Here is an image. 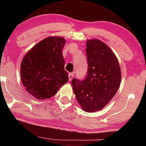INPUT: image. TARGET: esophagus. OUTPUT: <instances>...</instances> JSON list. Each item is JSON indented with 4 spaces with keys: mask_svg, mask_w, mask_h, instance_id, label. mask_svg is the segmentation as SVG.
I'll use <instances>...</instances> for the list:
<instances>
[{
    "mask_svg": "<svg viewBox=\"0 0 146 146\" xmlns=\"http://www.w3.org/2000/svg\"><path fill=\"white\" fill-rule=\"evenodd\" d=\"M73 78H74V73H70L68 74L69 81H71L73 79Z\"/></svg>",
    "mask_w": 146,
    "mask_h": 146,
    "instance_id": "obj_1",
    "label": "esophagus"
}]
</instances>
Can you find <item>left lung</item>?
I'll return each mask as SVG.
<instances>
[{"instance_id":"1","label":"left lung","mask_w":146,"mask_h":146,"mask_svg":"<svg viewBox=\"0 0 146 146\" xmlns=\"http://www.w3.org/2000/svg\"><path fill=\"white\" fill-rule=\"evenodd\" d=\"M87 76L84 80L74 78L73 90L82 109L94 112L104 108L116 94L121 74L116 56L102 41L87 40Z\"/></svg>"}]
</instances>
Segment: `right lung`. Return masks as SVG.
Masks as SVG:
<instances>
[{
    "label": "right lung",
    "mask_w": 146,
    "mask_h": 146,
    "mask_svg": "<svg viewBox=\"0 0 146 146\" xmlns=\"http://www.w3.org/2000/svg\"><path fill=\"white\" fill-rule=\"evenodd\" d=\"M65 43L61 36L46 38L24 56L21 65L22 83L36 99L52 97L68 80L62 56Z\"/></svg>",
    "instance_id": "obj_1"
}]
</instances>
